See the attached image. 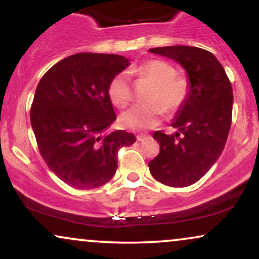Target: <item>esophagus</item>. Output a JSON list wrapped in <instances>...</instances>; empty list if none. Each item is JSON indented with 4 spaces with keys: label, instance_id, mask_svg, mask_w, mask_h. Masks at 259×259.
<instances>
[{
    "label": "esophagus",
    "instance_id": "obj_1",
    "mask_svg": "<svg viewBox=\"0 0 259 259\" xmlns=\"http://www.w3.org/2000/svg\"><path fill=\"white\" fill-rule=\"evenodd\" d=\"M146 139H148V136L147 135H138L136 136V140H138V141H144V140H146Z\"/></svg>",
    "mask_w": 259,
    "mask_h": 259
}]
</instances>
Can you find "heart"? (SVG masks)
<instances>
[{
    "label": "heart",
    "instance_id": "1",
    "mask_svg": "<svg viewBox=\"0 0 259 259\" xmlns=\"http://www.w3.org/2000/svg\"><path fill=\"white\" fill-rule=\"evenodd\" d=\"M141 78L154 85L148 102L152 105L135 106L127 109L120 117V123L125 129L144 132L156 126L164 115V109L173 113L184 105L189 95V82L183 76H177L174 67L162 59H151L135 69ZM109 99L119 108L132 101V86L125 73H120L111 80L108 86Z\"/></svg>",
    "mask_w": 259,
    "mask_h": 259
}]
</instances>
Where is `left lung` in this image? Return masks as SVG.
<instances>
[{"label": "left lung", "instance_id": "obj_1", "mask_svg": "<svg viewBox=\"0 0 259 259\" xmlns=\"http://www.w3.org/2000/svg\"><path fill=\"white\" fill-rule=\"evenodd\" d=\"M150 52L173 59L185 69L189 95L171 123L178 132L173 135L153 134L160 151L150 160L148 168L154 179L164 185H192L212 168L224 150L231 125L233 88L221 62L206 50L165 46Z\"/></svg>", "mask_w": 259, "mask_h": 259}]
</instances>
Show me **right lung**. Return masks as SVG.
<instances>
[{
	"mask_svg": "<svg viewBox=\"0 0 259 259\" xmlns=\"http://www.w3.org/2000/svg\"><path fill=\"white\" fill-rule=\"evenodd\" d=\"M130 65L119 55L75 53L45 73L35 91L30 121L41 156L62 181L80 190L114 177L117 153L135 135L108 127L117 119L111 80Z\"/></svg>",
	"mask_w": 259,
	"mask_h": 259,
	"instance_id": "right-lung-1",
	"label": "right lung"
}]
</instances>
